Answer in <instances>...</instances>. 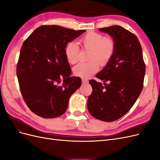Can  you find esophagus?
Here are the masks:
<instances>
[{"mask_svg":"<svg viewBox=\"0 0 160 160\" xmlns=\"http://www.w3.org/2000/svg\"><path fill=\"white\" fill-rule=\"evenodd\" d=\"M88 79H82V83H83V84H85V83H88Z\"/></svg>","mask_w":160,"mask_h":160,"instance_id":"1","label":"esophagus"}]
</instances>
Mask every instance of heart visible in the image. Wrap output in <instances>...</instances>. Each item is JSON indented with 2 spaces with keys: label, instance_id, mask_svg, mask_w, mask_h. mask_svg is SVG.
I'll list each match as a JSON object with an SVG mask.
<instances>
[{
  "label": "heart",
  "instance_id": "heart-1",
  "mask_svg": "<svg viewBox=\"0 0 160 160\" xmlns=\"http://www.w3.org/2000/svg\"><path fill=\"white\" fill-rule=\"evenodd\" d=\"M84 49L89 50L88 62L79 63L73 68L75 76L81 78H88L98 72L101 65L108 63L115 51V42L110 37H103L100 33L91 31L81 39ZM65 55L70 64H75L79 60V47L75 42H71L65 48Z\"/></svg>",
  "mask_w": 160,
  "mask_h": 160
}]
</instances>
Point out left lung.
I'll return each mask as SVG.
<instances>
[{
    "instance_id": "left-lung-1",
    "label": "left lung",
    "mask_w": 160,
    "mask_h": 160,
    "mask_svg": "<svg viewBox=\"0 0 160 160\" xmlns=\"http://www.w3.org/2000/svg\"><path fill=\"white\" fill-rule=\"evenodd\" d=\"M115 42L111 60L96 77L104 84L90 80L93 91L88 109L96 119L111 122L126 114L135 103L143 86L146 65L138 37L118 25L99 28Z\"/></svg>"
}]
</instances>
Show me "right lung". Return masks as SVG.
Wrapping results in <instances>:
<instances>
[{"label": "right lung", "mask_w": 160, "mask_h": 160, "mask_svg": "<svg viewBox=\"0 0 160 160\" xmlns=\"http://www.w3.org/2000/svg\"><path fill=\"white\" fill-rule=\"evenodd\" d=\"M84 32L42 25L24 41L17 75L24 101L34 113L43 118H55L66 111L70 97L80 88L81 79L70 76L65 48ZM61 79L64 83L59 86Z\"/></svg>", "instance_id": "1"}]
</instances>
